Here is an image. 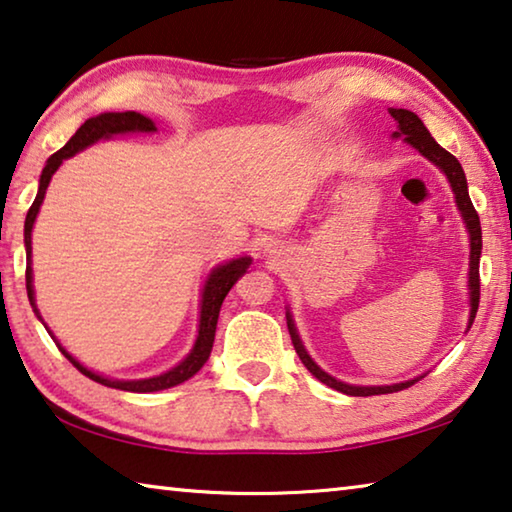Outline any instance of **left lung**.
Returning a JSON list of instances; mask_svg holds the SVG:
<instances>
[{
	"mask_svg": "<svg viewBox=\"0 0 512 512\" xmlns=\"http://www.w3.org/2000/svg\"><path fill=\"white\" fill-rule=\"evenodd\" d=\"M390 115L397 120V131L392 133V138H404L408 145H413L417 152L422 156L429 158L433 165H438L442 172L447 174V179L451 183V190H454L456 195V206L460 215H463L465 226H467V233H469V324L467 329L472 326L476 311H479V299H481V276H479V261H481V247H483V240H481V222H479V213L474 211V204L472 199H469V192H467V179H465V172L463 167H460L458 158L454 154H449L447 149H442L438 142L433 140V136L429 133V129L424 127V122L417 117L415 113L406 111V108H390ZM288 317V331H290V338H292V345H295V351L301 358V363L306 365V370L311 372L317 381H322L329 385V388L338 390V392H345V395L351 397H372V395H390V392H399L404 388H410L415 381L424 379V376H417V379H410L404 383H392V385H349L345 381H338L333 379L331 374H326L320 365L315 363V360L308 356V351L301 345V338L295 329V322H292V315L286 313Z\"/></svg>",
	"mask_w": 512,
	"mask_h": 512,
	"instance_id": "1",
	"label": "left lung"
}]
</instances>
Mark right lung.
Returning <instances> with one entry per match:
<instances>
[{"instance_id":"add662e5","label":"right lung","mask_w":512,"mask_h":512,"mask_svg":"<svg viewBox=\"0 0 512 512\" xmlns=\"http://www.w3.org/2000/svg\"><path fill=\"white\" fill-rule=\"evenodd\" d=\"M152 133L156 131V124L149 120V117L140 115L136 111H124V113H102L97 117H90L81 124L77 129V133L65 142V147L58 149L56 154H52L47 158V165L43 167V174H40V186H38V195L33 199V204L27 213V220H24V247H27V295L31 301V308L33 313L38 315V320H43L38 313V306H36V297H33V270H31V231H33V222H36V215L40 211V206H43V199H45V190L49 186V181H52L54 172L61 167V163L65 158H70L74 154H79L81 149L90 147L92 142L102 140V138H111L117 136V133ZM251 265V258L249 256H240V258H233V261L224 263V265H217L215 270L208 274V279L204 283V292H201V313H199V333H197V340H195V347L190 349V354L181 360L177 367H172L170 372L165 374H158L152 376V379H138V381H120V379H108V376H102L97 372L88 370V367H83L77 358L67 354V351L61 347V342L56 340L58 349L63 351L65 358L70 360V363L77 367L81 374H86L88 379L97 381L106 385V388H115V390H127V392H158V390H167V388H174V385H179L183 381H188L190 376H195L204 363L211 356V349H213V342H215V329H217V317H220V308H222V301L224 297L229 295V290L233 288V283H236L242 274L247 272V267ZM49 331V329H47Z\"/></svg>"}]
</instances>
